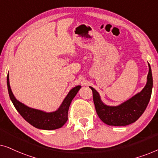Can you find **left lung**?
Segmentation results:
<instances>
[{"label":"left lung","instance_id":"obj_1","mask_svg":"<svg viewBox=\"0 0 158 158\" xmlns=\"http://www.w3.org/2000/svg\"><path fill=\"white\" fill-rule=\"evenodd\" d=\"M148 67L147 83L143 89L119 105L105 104L99 93L89 86L93 91L97 114L103 123L109 126H127L135 122L142 115L150 100L153 85L152 70L149 63Z\"/></svg>","mask_w":158,"mask_h":158}]
</instances>
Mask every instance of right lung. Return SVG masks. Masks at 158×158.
<instances>
[{
  "label": "right lung",
  "instance_id": "add662e5",
  "mask_svg": "<svg viewBox=\"0 0 158 158\" xmlns=\"http://www.w3.org/2000/svg\"><path fill=\"white\" fill-rule=\"evenodd\" d=\"M7 86L9 97L17 111L32 126L35 128L44 130H54L61 128L68 121V109L70 103L81 88V85H77L73 88L56 111L46 112L42 110L27 106V105L17 100L10 88L8 73L7 75Z\"/></svg>",
  "mask_w": 158,
  "mask_h": 158
}]
</instances>
